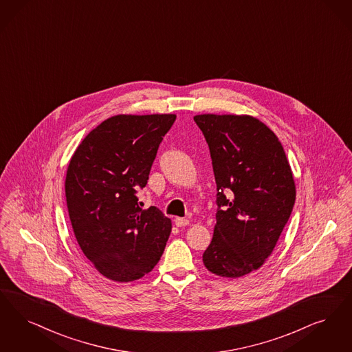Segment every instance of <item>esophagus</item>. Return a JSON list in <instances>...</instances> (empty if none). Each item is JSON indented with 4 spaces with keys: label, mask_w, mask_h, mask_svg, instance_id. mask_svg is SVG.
I'll return each mask as SVG.
<instances>
[{
    "label": "esophagus",
    "mask_w": 352,
    "mask_h": 352,
    "mask_svg": "<svg viewBox=\"0 0 352 352\" xmlns=\"http://www.w3.org/2000/svg\"><path fill=\"white\" fill-rule=\"evenodd\" d=\"M174 221H175V226H179V228H183V226H187L190 224V221L187 219H182V217H177Z\"/></svg>",
    "instance_id": "esophagus-1"
}]
</instances>
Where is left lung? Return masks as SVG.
<instances>
[{
  "label": "left lung",
  "mask_w": 352,
  "mask_h": 352,
  "mask_svg": "<svg viewBox=\"0 0 352 352\" xmlns=\"http://www.w3.org/2000/svg\"><path fill=\"white\" fill-rule=\"evenodd\" d=\"M210 146L217 186L213 237L204 266L241 278L272 253L294 210L292 170L276 135L249 115L194 116Z\"/></svg>",
  "instance_id": "8db88e82"
}]
</instances>
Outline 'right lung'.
Returning a JSON list of instances; mask_svg holds the SVG:
<instances>
[{
	"mask_svg": "<svg viewBox=\"0 0 352 352\" xmlns=\"http://www.w3.org/2000/svg\"><path fill=\"white\" fill-rule=\"evenodd\" d=\"M173 113L115 115L85 138L72 155L65 197L72 228L85 256L113 281L151 272L165 250L171 221L136 197L149 179Z\"/></svg>",
	"mask_w": 352,
	"mask_h": 352,
	"instance_id": "1",
	"label": "right lung"
}]
</instances>
